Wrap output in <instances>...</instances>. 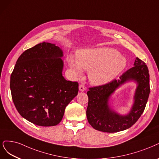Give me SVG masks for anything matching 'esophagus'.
<instances>
[{
	"instance_id": "obj_1",
	"label": "esophagus",
	"mask_w": 159,
	"mask_h": 159,
	"mask_svg": "<svg viewBox=\"0 0 159 159\" xmlns=\"http://www.w3.org/2000/svg\"><path fill=\"white\" fill-rule=\"evenodd\" d=\"M79 89H80V91L83 92V91H84L85 90V87L83 85H80V86H79Z\"/></svg>"
}]
</instances>
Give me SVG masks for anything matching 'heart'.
Wrapping results in <instances>:
<instances>
[{"label": "heart", "mask_w": 159, "mask_h": 159, "mask_svg": "<svg viewBox=\"0 0 159 159\" xmlns=\"http://www.w3.org/2000/svg\"><path fill=\"white\" fill-rule=\"evenodd\" d=\"M70 68L78 75L82 69L88 70L89 82L101 86L110 83L126 66V60L118 51L109 47L85 48L79 51L77 58H68Z\"/></svg>", "instance_id": "b5f03b06"}]
</instances>
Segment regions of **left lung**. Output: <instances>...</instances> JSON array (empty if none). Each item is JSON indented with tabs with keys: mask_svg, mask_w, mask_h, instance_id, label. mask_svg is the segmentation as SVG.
Segmentation results:
<instances>
[{
	"mask_svg": "<svg viewBox=\"0 0 159 159\" xmlns=\"http://www.w3.org/2000/svg\"><path fill=\"white\" fill-rule=\"evenodd\" d=\"M134 66L120 76V79L89 88L87 92L89 98L87 118L94 129L108 133L121 132L132 127L143 112L150 93L149 70L145 63L138 57ZM131 81L136 84L133 104L127 113L120 114L111 107V98L119 87Z\"/></svg>",
	"mask_w": 159,
	"mask_h": 159,
	"instance_id": "left-lung-1",
	"label": "left lung"
}]
</instances>
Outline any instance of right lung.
<instances>
[{
	"instance_id": "add662e5",
	"label": "right lung",
	"mask_w": 159,
	"mask_h": 159,
	"mask_svg": "<svg viewBox=\"0 0 159 159\" xmlns=\"http://www.w3.org/2000/svg\"><path fill=\"white\" fill-rule=\"evenodd\" d=\"M63 51L43 42L21 54L10 76V90L18 112L40 126L61 122L65 108L78 93V83L62 75Z\"/></svg>"
}]
</instances>
